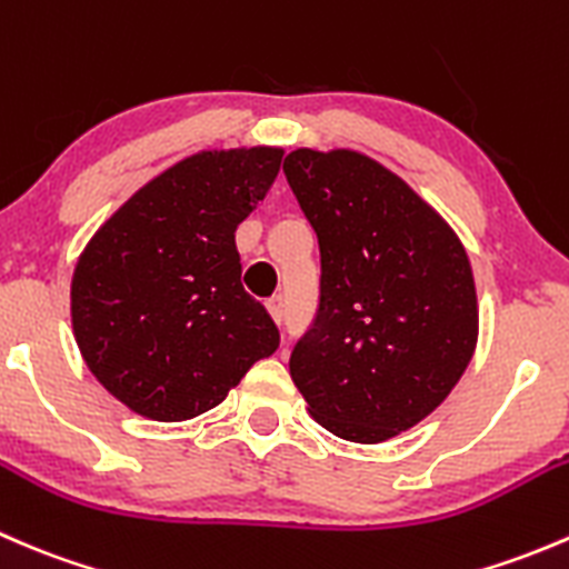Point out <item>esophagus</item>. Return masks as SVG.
Instances as JSON below:
<instances>
[{
	"mask_svg": "<svg viewBox=\"0 0 569 569\" xmlns=\"http://www.w3.org/2000/svg\"><path fill=\"white\" fill-rule=\"evenodd\" d=\"M267 311L272 313V319L278 321V325H283V319H286V300L280 295H274V297H269L267 300Z\"/></svg>",
	"mask_w": 569,
	"mask_h": 569,
	"instance_id": "obj_1",
	"label": "esophagus"
}]
</instances>
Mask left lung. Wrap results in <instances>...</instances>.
I'll use <instances>...</instances> for the list:
<instances>
[{"label": "left lung", "mask_w": 569, "mask_h": 569, "mask_svg": "<svg viewBox=\"0 0 569 569\" xmlns=\"http://www.w3.org/2000/svg\"><path fill=\"white\" fill-rule=\"evenodd\" d=\"M283 173L321 261L291 380L327 432L382 443L427 418L473 358L468 252L432 206L363 153L297 148Z\"/></svg>", "instance_id": "obj_1"}]
</instances>
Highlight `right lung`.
Listing matches in <instances>:
<instances>
[{
  "instance_id": "right-lung-1",
  "label": "right lung",
  "mask_w": 569,
  "mask_h": 569,
  "mask_svg": "<svg viewBox=\"0 0 569 569\" xmlns=\"http://www.w3.org/2000/svg\"><path fill=\"white\" fill-rule=\"evenodd\" d=\"M280 159V148L183 159L131 194L79 258L73 336L96 380L140 416H200L278 349L272 317L239 280L233 233Z\"/></svg>"
}]
</instances>
